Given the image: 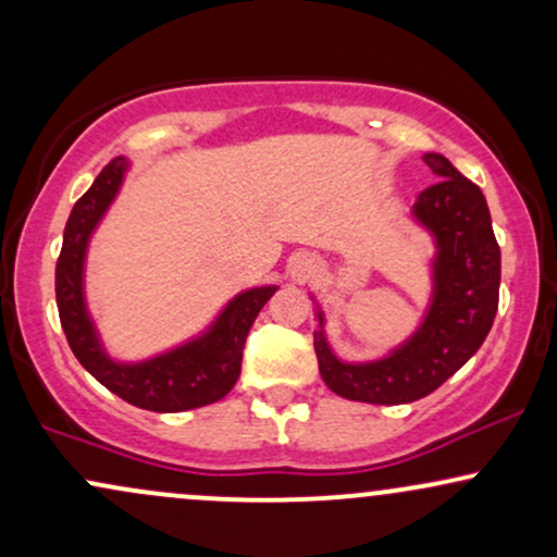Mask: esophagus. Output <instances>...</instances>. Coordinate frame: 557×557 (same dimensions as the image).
<instances>
[{"label":"esophagus","instance_id":"esophagus-1","mask_svg":"<svg viewBox=\"0 0 557 557\" xmlns=\"http://www.w3.org/2000/svg\"><path fill=\"white\" fill-rule=\"evenodd\" d=\"M314 261L311 259H298L296 261V267H293V277H298V280H306V277H311V274H314Z\"/></svg>","mask_w":557,"mask_h":557}]
</instances>
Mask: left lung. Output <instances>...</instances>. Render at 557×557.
Instances as JSON below:
<instances>
[{"mask_svg": "<svg viewBox=\"0 0 557 557\" xmlns=\"http://www.w3.org/2000/svg\"><path fill=\"white\" fill-rule=\"evenodd\" d=\"M440 177L421 190L411 220L432 235V296L419 327L382 359L343 361L324 332L317 304L314 350L324 385L341 398L398 406L424 398L450 380L495 322L500 298V246L492 233L487 198L479 185L453 168L443 154H424Z\"/></svg>", "mask_w": 557, "mask_h": 557, "instance_id": "obj_1", "label": "left lung"}]
</instances>
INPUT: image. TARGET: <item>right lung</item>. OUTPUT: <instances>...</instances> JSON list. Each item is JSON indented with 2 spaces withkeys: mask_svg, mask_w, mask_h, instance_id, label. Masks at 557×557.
I'll return each instance as SVG.
<instances>
[{
  "mask_svg": "<svg viewBox=\"0 0 557 557\" xmlns=\"http://www.w3.org/2000/svg\"><path fill=\"white\" fill-rule=\"evenodd\" d=\"M127 168L131 162L125 157L112 159L67 216L54 277L62 330L81 367L131 406L157 413L209 406L225 398L238 382L248 330L277 285H259L238 293L222 306L207 330L175 348L140 361H120L110 356L88 311L86 257L96 227L123 188Z\"/></svg>",
  "mask_w": 557,
  "mask_h": 557,
  "instance_id": "right-lung-1",
  "label": "right lung"
}]
</instances>
